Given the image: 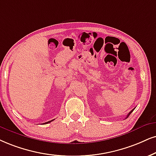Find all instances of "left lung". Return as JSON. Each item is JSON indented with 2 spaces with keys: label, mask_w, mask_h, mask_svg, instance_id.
<instances>
[{
  "label": "left lung",
  "mask_w": 156,
  "mask_h": 156,
  "mask_svg": "<svg viewBox=\"0 0 156 156\" xmlns=\"http://www.w3.org/2000/svg\"><path fill=\"white\" fill-rule=\"evenodd\" d=\"M134 109H133V110H132V111H131V112H129V114H127V117H129V114H131V113H132V112H133V111H134Z\"/></svg>",
  "instance_id": "obj_1"
}]
</instances>
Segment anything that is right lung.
Segmentation results:
<instances>
[{
    "instance_id": "add662e5",
    "label": "right lung",
    "mask_w": 156,
    "mask_h": 156,
    "mask_svg": "<svg viewBox=\"0 0 156 156\" xmlns=\"http://www.w3.org/2000/svg\"><path fill=\"white\" fill-rule=\"evenodd\" d=\"M52 120H54V119H52ZM52 120H51V121H49V122H45V123H43V124H48V123H50V122H52Z\"/></svg>"
}]
</instances>
